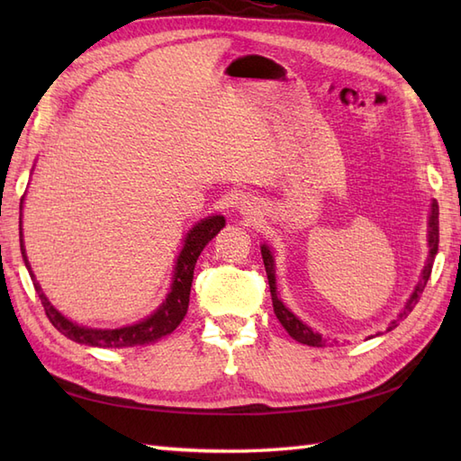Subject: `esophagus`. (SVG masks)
Segmentation results:
<instances>
[{"label": "esophagus", "instance_id": "obj_1", "mask_svg": "<svg viewBox=\"0 0 461 461\" xmlns=\"http://www.w3.org/2000/svg\"><path fill=\"white\" fill-rule=\"evenodd\" d=\"M241 212L243 213H256V203H253V202H241Z\"/></svg>", "mask_w": 461, "mask_h": 461}]
</instances>
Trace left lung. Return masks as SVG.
Here are the masks:
<instances>
[{
  "mask_svg": "<svg viewBox=\"0 0 461 461\" xmlns=\"http://www.w3.org/2000/svg\"><path fill=\"white\" fill-rule=\"evenodd\" d=\"M439 210H438V202H432V212H429V220H428V246H429V256L428 261L424 266L422 271V277H420L418 285L414 287V293L410 295L408 303L404 311L400 312L398 319L390 322V329H394L398 325V321H402L410 311L416 307V303L420 301V295H422V291L426 287V283L429 279V273H432V266H434V258L438 253V241H439ZM261 258H263V266H266V273H267V279H269V291H271V299H273V311H276V317L279 319V322L283 325L289 335L295 339L297 342H303V345H309V347H322L325 345V339H322L319 332H315L312 329H309L305 322L299 321L293 312L283 305V301L277 297V287H276V261H273V253L267 246H261Z\"/></svg>",
  "mask_w": 461,
  "mask_h": 461,
  "instance_id": "1",
  "label": "left lung"
}]
</instances>
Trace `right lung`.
Listing matches in <instances>:
<instances>
[{"label":"right lung","instance_id":"1","mask_svg":"<svg viewBox=\"0 0 461 461\" xmlns=\"http://www.w3.org/2000/svg\"><path fill=\"white\" fill-rule=\"evenodd\" d=\"M223 225H225L223 215H210V218H205L200 223L194 225L184 240V248L180 251L178 259H176L168 297H166V301L152 312L149 319L136 322V325L121 327V329L81 327L77 325V322L63 317L61 312L51 305V301L43 295L41 287H39V283L35 281L32 266H29L27 261V253L23 248V233H22V215H19V246H22L25 267L33 279V285H35V291L39 293V299H41L45 315L59 332H63L67 339L79 342V345L101 347V348H122V347L150 345V342H156L158 339L170 335V332L180 325L182 319L185 317V312H188L190 287L194 279L195 261H198L203 248L208 246L215 236H218V231L223 228Z\"/></svg>","mask_w":461,"mask_h":461}]
</instances>
